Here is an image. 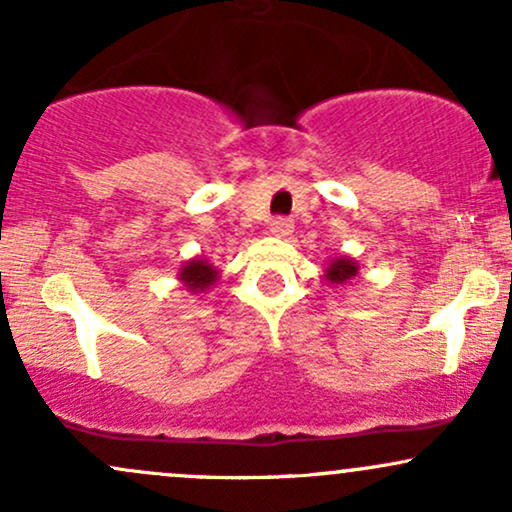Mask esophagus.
<instances>
[{
	"label": "esophagus",
	"instance_id": "obj_1",
	"mask_svg": "<svg viewBox=\"0 0 512 512\" xmlns=\"http://www.w3.org/2000/svg\"><path fill=\"white\" fill-rule=\"evenodd\" d=\"M272 233L276 238H289L293 233V221L291 219H284V216H276V219H272Z\"/></svg>",
	"mask_w": 512,
	"mask_h": 512
}]
</instances>
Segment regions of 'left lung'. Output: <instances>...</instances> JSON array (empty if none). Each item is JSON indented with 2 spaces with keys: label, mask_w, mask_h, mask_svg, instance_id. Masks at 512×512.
<instances>
[{
  "label": "left lung",
  "mask_w": 512,
  "mask_h": 512,
  "mask_svg": "<svg viewBox=\"0 0 512 512\" xmlns=\"http://www.w3.org/2000/svg\"><path fill=\"white\" fill-rule=\"evenodd\" d=\"M358 276V262L349 255H339L327 264L325 272H322V279L330 286H351Z\"/></svg>",
  "instance_id": "8db88e82"
}]
</instances>
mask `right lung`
<instances>
[{
	"instance_id": "1",
	"label": "right lung",
	"mask_w": 512,
	"mask_h": 512,
	"mask_svg": "<svg viewBox=\"0 0 512 512\" xmlns=\"http://www.w3.org/2000/svg\"><path fill=\"white\" fill-rule=\"evenodd\" d=\"M178 281L190 293H207L219 281V269L204 257H192L178 269Z\"/></svg>"
}]
</instances>
